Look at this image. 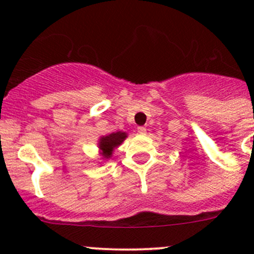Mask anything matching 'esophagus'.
<instances>
[{
	"label": "esophagus",
	"instance_id": "obj_1",
	"mask_svg": "<svg viewBox=\"0 0 254 254\" xmlns=\"http://www.w3.org/2000/svg\"><path fill=\"white\" fill-rule=\"evenodd\" d=\"M137 132L139 134H146V127H137Z\"/></svg>",
	"mask_w": 254,
	"mask_h": 254
}]
</instances>
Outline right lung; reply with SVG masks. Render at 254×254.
Instances as JSON below:
<instances>
[{"label":"right lung","mask_w":254,"mask_h":254,"mask_svg":"<svg viewBox=\"0 0 254 254\" xmlns=\"http://www.w3.org/2000/svg\"><path fill=\"white\" fill-rule=\"evenodd\" d=\"M125 137H127V134L122 131L113 132V134L108 135V136L102 137L101 141H99V147L102 150V155L106 158L111 157L114 147H117V146H119L120 143L124 141Z\"/></svg>","instance_id":"add662e5"}]
</instances>
